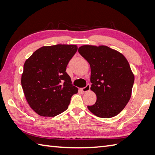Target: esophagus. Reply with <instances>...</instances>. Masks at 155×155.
Segmentation results:
<instances>
[{"mask_svg": "<svg viewBox=\"0 0 155 155\" xmlns=\"http://www.w3.org/2000/svg\"><path fill=\"white\" fill-rule=\"evenodd\" d=\"M90 88H91V85L89 84H88L86 87L83 88H81V91H83V93H86V92L90 90Z\"/></svg>", "mask_w": 155, "mask_h": 155, "instance_id": "esophagus-1", "label": "esophagus"}]
</instances>
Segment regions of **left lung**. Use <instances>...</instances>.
Returning <instances> with one entry per match:
<instances>
[{
  "label": "left lung",
  "mask_w": 155,
  "mask_h": 155,
  "mask_svg": "<svg viewBox=\"0 0 155 155\" xmlns=\"http://www.w3.org/2000/svg\"><path fill=\"white\" fill-rule=\"evenodd\" d=\"M78 52L91 67V89L97 95L87 106L97 117L111 118L124 109L132 94L134 76L124 56L104 45H83Z\"/></svg>",
  "instance_id": "left-lung-1"
}]
</instances>
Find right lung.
<instances>
[{
	"label": "right lung",
	"instance_id": "1",
	"mask_svg": "<svg viewBox=\"0 0 155 155\" xmlns=\"http://www.w3.org/2000/svg\"><path fill=\"white\" fill-rule=\"evenodd\" d=\"M75 45L44 46L26 60L21 84L28 104L41 117H53L68 108L78 88L66 72Z\"/></svg>",
	"mask_w": 155,
	"mask_h": 155
}]
</instances>
